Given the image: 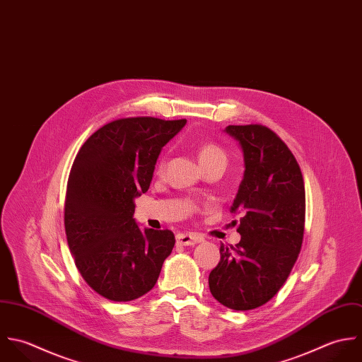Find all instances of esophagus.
<instances>
[{
  "instance_id": "1",
  "label": "esophagus",
  "mask_w": 362,
  "mask_h": 362,
  "mask_svg": "<svg viewBox=\"0 0 362 362\" xmlns=\"http://www.w3.org/2000/svg\"><path fill=\"white\" fill-rule=\"evenodd\" d=\"M202 240H203V238L199 233L183 232V233L176 235V242H177V245H182V246H192V245L200 243Z\"/></svg>"
}]
</instances>
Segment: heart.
I'll list each match as a JSON object with an SVG mask.
<instances>
[{"label":"heart","mask_w":362,"mask_h":362,"mask_svg":"<svg viewBox=\"0 0 362 362\" xmlns=\"http://www.w3.org/2000/svg\"><path fill=\"white\" fill-rule=\"evenodd\" d=\"M199 158L203 165L213 162V160H225V153L219 145L213 141H202L199 144ZM166 158L162 155L158 162V170H162L165 168Z\"/></svg>","instance_id":"1"}]
</instances>
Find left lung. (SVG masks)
Masks as SVG:
<instances>
[{
	"instance_id": "1",
	"label": "left lung",
	"mask_w": 362,
	"mask_h": 362,
	"mask_svg": "<svg viewBox=\"0 0 362 362\" xmlns=\"http://www.w3.org/2000/svg\"><path fill=\"white\" fill-rule=\"evenodd\" d=\"M243 151L245 173L232 213L240 242L221 245L210 273L213 296L233 310L269 302L288 279L305 229V186L300 168L286 143L262 124L228 126ZM236 222V219H235Z\"/></svg>"
}]
</instances>
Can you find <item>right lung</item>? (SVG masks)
<instances>
[{"label": "right lung", "instance_id": "obj_1", "mask_svg": "<svg viewBox=\"0 0 362 362\" xmlns=\"http://www.w3.org/2000/svg\"><path fill=\"white\" fill-rule=\"evenodd\" d=\"M185 124L186 119H117L96 130L74 159L64 204L67 242L85 283L106 299L127 302L153 288L175 246L172 230H141L133 216L162 146Z\"/></svg>", "mask_w": 362, "mask_h": 362}]
</instances>
